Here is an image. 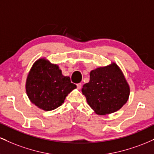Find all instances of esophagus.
Wrapping results in <instances>:
<instances>
[{"instance_id": "esophagus-1", "label": "esophagus", "mask_w": 154, "mask_h": 154, "mask_svg": "<svg viewBox=\"0 0 154 154\" xmlns=\"http://www.w3.org/2000/svg\"><path fill=\"white\" fill-rule=\"evenodd\" d=\"M77 89H81V88H82V84H81V83H78V84H77Z\"/></svg>"}]
</instances>
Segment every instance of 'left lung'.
Returning a JSON list of instances; mask_svg holds the SVG:
<instances>
[{"label": "left lung", "mask_w": 154, "mask_h": 154, "mask_svg": "<svg viewBox=\"0 0 154 154\" xmlns=\"http://www.w3.org/2000/svg\"><path fill=\"white\" fill-rule=\"evenodd\" d=\"M82 92L88 103L100 115L118 111L128 101L130 87L116 63L92 70L90 82L83 85Z\"/></svg>", "instance_id": "obj_1"}]
</instances>
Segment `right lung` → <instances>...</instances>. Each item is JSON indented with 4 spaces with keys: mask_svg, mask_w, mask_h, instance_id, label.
I'll return each instance as SVG.
<instances>
[{
    "mask_svg": "<svg viewBox=\"0 0 154 154\" xmlns=\"http://www.w3.org/2000/svg\"><path fill=\"white\" fill-rule=\"evenodd\" d=\"M77 88L69 77L62 75L56 64L39 59L33 64L26 82V92L36 106L51 111L61 106L67 95Z\"/></svg>",
    "mask_w": 154,
    "mask_h": 154,
    "instance_id": "add662e5",
    "label": "right lung"
}]
</instances>
